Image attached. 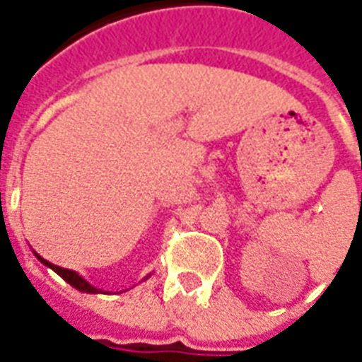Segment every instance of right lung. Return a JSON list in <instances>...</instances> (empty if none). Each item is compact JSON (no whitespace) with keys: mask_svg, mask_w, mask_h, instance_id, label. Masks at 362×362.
Masks as SVG:
<instances>
[{"mask_svg":"<svg viewBox=\"0 0 362 362\" xmlns=\"http://www.w3.org/2000/svg\"><path fill=\"white\" fill-rule=\"evenodd\" d=\"M36 258L40 259V262H42L44 266L52 267V269H54V272L58 273V275H59V277H62V279H66L67 283H69V285H71V287L79 288V291H83V293H100V291H98V288L93 287V285H89V283H87V281L83 279L81 275H77V273L71 272V269H64V267L54 266V264H50V262H46V259H44V258H40V256H38V254H36Z\"/></svg>","mask_w":362,"mask_h":362,"instance_id":"add662e5","label":"right lung"}]
</instances>
